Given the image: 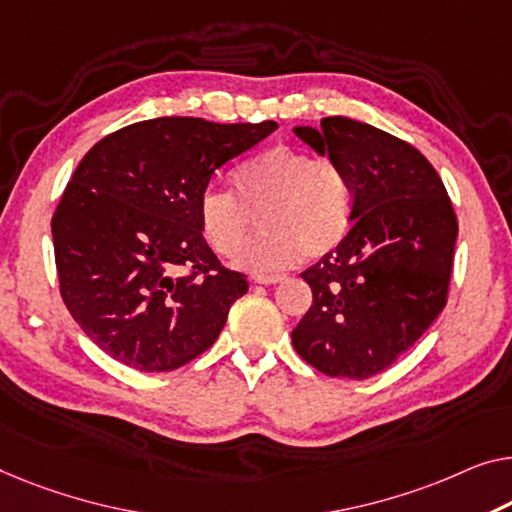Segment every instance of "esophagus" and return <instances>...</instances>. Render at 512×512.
<instances>
[{"label":"esophagus","instance_id":"obj_1","mask_svg":"<svg viewBox=\"0 0 512 512\" xmlns=\"http://www.w3.org/2000/svg\"><path fill=\"white\" fill-rule=\"evenodd\" d=\"M253 280L257 285H276V282L282 280V276H255Z\"/></svg>","mask_w":512,"mask_h":512}]
</instances>
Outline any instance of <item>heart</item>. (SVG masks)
Listing matches in <instances>:
<instances>
[{"label":"heart","instance_id":"heart-1","mask_svg":"<svg viewBox=\"0 0 512 512\" xmlns=\"http://www.w3.org/2000/svg\"><path fill=\"white\" fill-rule=\"evenodd\" d=\"M263 211L265 230L243 251L246 271H282L308 257H324L340 246L354 216V188L331 158H312L292 147H273L234 172V193L207 188L197 216L209 246L236 257L252 229V213Z\"/></svg>","mask_w":512,"mask_h":512}]
</instances>
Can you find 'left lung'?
<instances>
[{
	"label": "left lung",
	"mask_w": 512,
	"mask_h": 512,
	"mask_svg": "<svg viewBox=\"0 0 512 512\" xmlns=\"http://www.w3.org/2000/svg\"><path fill=\"white\" fill-rule=\"evenodd\" d=\"M294 133L347 172L352 230L301 273L312 305L292 331L303 361L329 377L368 379L414 347L444 310L457 218L421 151L347 117Z\"/></svg>",
	"instance_id": "8db88e82"
}]
</instances>
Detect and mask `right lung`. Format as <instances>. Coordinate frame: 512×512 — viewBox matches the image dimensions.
Here are the masks:
<instances>
[{"mask_svg":"<svg viewBox=\"0 0 512 512\" xmlns=\"http://www.w3.org/2000/svg\"><path fill=\"white\" fill-rule=\"evenodd\" d=\"M276 128L158 117L103 137L80 160L52 216L59 289L114 361L167 372L216 342L248 280L213 255L197 204L218 167Z\"/></svg>","mask_w":512,"mask_h":512,"instance_id":"obj_1","label":"right lung"}]
</instances>
